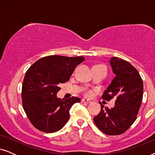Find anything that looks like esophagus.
Returning <instances> with one entry per match:
<instances>
[{
	"mask_svg": "<svg viewBox=\"0 0 155 155\" xmlns=\"http://www.w3.org/2000/svg\"><path fill=\"white\" fill-rule=\"evenodd\" d=\"M81 102H82V103H84V104H90V103L92 102V101H90V100H88V99H82V100H81Z\"/></svg>",
	"mask_w": 155,
	"mask_h": 155,
	"instance_id": "34e87169",
	"label": "esophagus"
}]
</instances>
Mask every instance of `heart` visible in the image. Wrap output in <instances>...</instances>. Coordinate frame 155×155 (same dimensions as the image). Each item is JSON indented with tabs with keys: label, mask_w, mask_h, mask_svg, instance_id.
<instances>
[{
	"label": "heart",
	"mask_w": 155,
	"mask_h": 155,
	"mask_svg": "<svg viewBox=\"0 0 155 155\" xmlns=\"http://www.w3.org/2000/svg\"><path fill=\"white\" fill-rule=\"evenodd\" d=\"M82 93H83L84 96L87 97H90L93 95V91L91 90H84Z\"/></svg>",
	"instance_id": "1"
}]
</instances>
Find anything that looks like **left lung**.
Wrapping results in <instances>:
<instances>
[{"instance_id": "left-lung-1", "label": "left lung", "mask_w": 155, "mask_h": 155, "mask_svg": "<svg viewBox=\"0 0 155 155\" xmlns=\"http://www.w3.org/2000/svg\"><path fill=\"white\" fill-rule=\"evenodd\" d=\"M116 77L104 91L102 99L116 98L114 108L101 104V111L94 122L106 135H118L126 132L136 120L143 96V82L138 71L128 61L113 57L110 60Z\"/></svg>"}]
</instances>
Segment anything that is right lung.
Here are the masks:
<instances>
[{
  "mask_svg": "<svg viewBox=\"0 0 155 155\" xmlns=\"http://www.w3.org/2000/svg\"><path fill=\"white\" fill-rule=\"evenodd\" d=\"M83 56L68 57L58 55L40 58L27 70L22 87V107L34 127L44 133L61 130L70 118V109L78 97L57 98L61 83L70 76Z\"/></svg>",
  "mask_w": 155,
  "mask_h": 155,
  "instance_id": "obj_1",
  "label": "right lung"
}]
</instances>
